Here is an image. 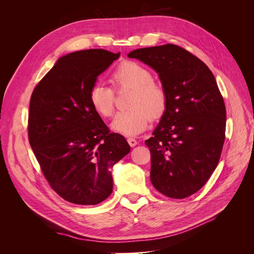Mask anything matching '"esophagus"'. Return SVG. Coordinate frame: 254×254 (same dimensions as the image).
Masks as SVG:
<instances>
[{
	"mask_svg": "<svg viewBox=\"0 0 254 254\" xmlns=\"http://www.w3.org/2000/svg\"><path fill=\"white\" fill-rule=\"evenodd\" d=\"M127 142H128V144H129L130 146H131V147H134L135 145H137V141H136L135 139H133V137H128Z\"/></svg>",
	"mask_w": 254,
	"mask_h": 254,
	"instance_id": "34e87169",
	"label": "esophagus"
}]
</instances>
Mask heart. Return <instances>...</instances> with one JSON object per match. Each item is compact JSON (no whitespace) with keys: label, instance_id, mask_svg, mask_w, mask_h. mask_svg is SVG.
I'll return each mask as SVG.
<instances>
[{"label":"heart","instance_id":"obj_1","mask_svg":"<svg viewBox=\"0 0 254 254\" xmlns=\"http://www.w3.org/2000/svg\"><path fill=\"white\" fill-rule=\"evenodd\" d=\"M115 90L132 89L129 95V109L115 115L111 128L125 136H134L147 128L152 119L162 117L167 107V92L153 80L147 67L134 61H124L111 74ZM114 91L102 82L94 83L89 92V102L102 118H110L114 111Z\"/></svg>","mask_w":254,"mask_h":254}]
</instances>
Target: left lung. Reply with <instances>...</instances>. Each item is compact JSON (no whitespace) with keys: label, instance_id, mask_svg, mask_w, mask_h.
<instances>
[{"label":"left lung","instance_id":"left-lung-1","mask_svg":"<svg viewBox=\"0 0 254 254\" xmlns=\"http://www.w3.org/2000/svg\"><path fill=\"white\" fill-rule=\"evenodd\" d=\"M148 64L167 92V107L152 136L150 180L163 195L183 199L200 190L216 168L226 133V106L206 64L178 45L128 54Z\"/></svg>","mask_w":254,"mask_h":254}]
</instances>
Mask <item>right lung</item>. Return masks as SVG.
Wrapping results in <instances>:
<instances>
[{"instance_id":"right-lung-1","label":"right lung","mask_w":254,"mask_h":254,"mask_svg":"<svg viewBox=\"0 0 254 254\" xmlns=\"http://www.w3.org/2000/svg\"><path fill=\"white\" fill-rule=\"evenodd\" d=\"M120 54L95 49L67 54L37 84L29 103L28 140L51 188L64 200L93 205L112 193L111 168L130 151L92 108L89 92Z\"/></svg>"}]
</instances>
